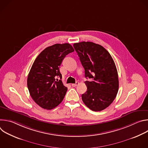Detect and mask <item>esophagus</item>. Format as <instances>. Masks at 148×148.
Returning <instances> with one entry per match:
<instances>
[{"label":"esophagus","mask_w":148,"mask_h":148,"mask_svg":"<svg viewBox=\"0 0 148 148\" xmlns=\"http://www.w3.org/2000/svg\"><path fill=\"white\" fill-rule=\"evenodd\" d=\"M78 82H75V84H71V86H72V87H76V86H77L78 85Z\"/></svg>","instance_id":"1"}]
</instances>
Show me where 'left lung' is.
Segmentation results:
<instances>
[{"label":"left lung","mask_w":148,"mask_h":148,"mask_svg":"<svg viewBox=\"0 0 148 148\" xmlns=\"http://www.w3.org/2000/svg\"><path fill=\"white\" fill-rule=\"evenodd\" d=\"M73 46L85 70V77L93 79L85 82L87 91L82 94V101L92 111H102L114 101L118 91L115 62L109 52L99 45L82 41Z\"/></svg>","instance_id":"left-lung-1"}]
</instances>
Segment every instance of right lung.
<instances>
[{"label":"right lung","instance_id":"right-lung-1","mask_svg":"<svg viewBox=\"0 0 148 148\" xmlns=\"http://www.w3.org/2000/svg\"><path fill=\"white\" fill-rule=\"evenodd\" d=\"M74 51L69 43L56 44L46 48L34 60L28 75L27 87L32 99L40 107L53 109L64 99L67 88L61 80L59 68L66 56Z\"/></svg>","mask_w":148,"mask_h":148}]
</instances>
